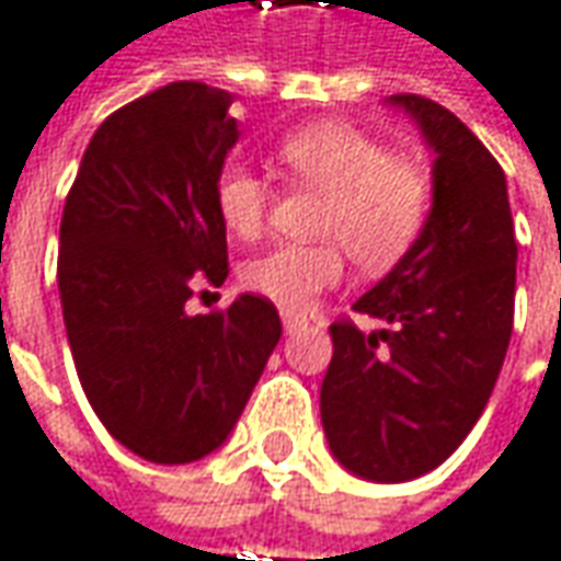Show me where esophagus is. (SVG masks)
<instances>
[{
	"label": "esophagus",
	"mask_w": 561,
	"mask_h": 561,
	"mask_svg": "<svg viewBox=\"0 0 561 561\" xmlns=\"http://www.w3.org/2000/svg\"><path fill=\"white\" fill-rule=\"evenodd\" d=\"M282 327H285V332H295V329L305 327V317H298V313H282Z\"/></svg>",
	"instance_id": "1"
}]
</instances>
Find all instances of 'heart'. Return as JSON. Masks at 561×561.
Returning <instances> with one entry per match:
<instances>
[{"label":"heart","instance_id":"heart-1","mask_svg":"<svg viewBox=\"0 0 561 561\" xmlns=\"http://www.w3.org/2000/svg\"><path fill=\"white\" fill-rule=\"evenodd\" d=\"M279 162L298 184L327 194L317 232L323 244H279L241 266V282L282 310H305L339 285L348 248L357 266L389 270L417 241L430 207V179L411 159L352 125L320 122L282 137ZM213 204L226 232L254 241L266 226L270 184L241 162L219 169ZM339 240L337 245L334 241Z\"/></svg>","mask_w":561,"mask_h":561}]
</instances>
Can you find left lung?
<instances>
[{"instance_id":"obj_1","label":"left lung","mask_w":561,"mask_h":561,"mask_svg":"<svg viewBox=\"0 0 561 561\" xmlns=\"http://www.w3.org/2000/svg\"><path fill=\"white\" fill-rule=\"evenodd\" d=\"M433 147V209L417 241L354 310L386 329L332 323L320 417L332 455L364 480L439 468L490 402L515 320V222L505 172L446 106L396 93Z\"/></svg>"}]
</instances>
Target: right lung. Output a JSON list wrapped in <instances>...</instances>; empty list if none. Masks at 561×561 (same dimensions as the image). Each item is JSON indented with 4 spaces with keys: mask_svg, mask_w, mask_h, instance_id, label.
<instances>
[{
    "mask_svg": "<svg viewBox=\"0 0 561 561\" xmlns=\"http://www.w3.org/2000/svg\"><path fill=\"white\" fill-rule=\"evenodd\" d=\"M229 90L175 81L115 110L65 197L59 295L84 396L147 461L187 465L226 443L282 335L263 295L187 313L229 276L216 175L238 140Z\"/></svg>",
    "mask_w": 561,
    "mask_h": 561,
    "instance_id": "1",
    "label": "right lung"
}]
</instances>
